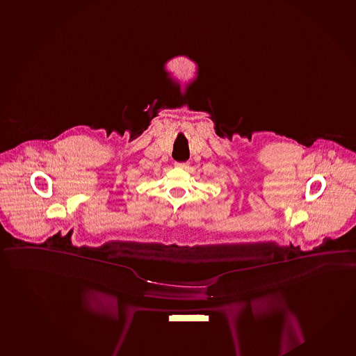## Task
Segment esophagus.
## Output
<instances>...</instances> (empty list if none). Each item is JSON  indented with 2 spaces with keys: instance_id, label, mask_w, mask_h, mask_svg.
<instances>
[{
  "instance_id": "1",
  "label": "esophagus",
  "mask_w": 356,
  "mask_h": 356,
  "mask_svg": "<svg viewBox=\"0 0 356 356\" xmlns=\"http://www.w3.org/2000/svg\"><path fill=\"white\" fill-rule=\"evenodd\" d=\"M175 166L179 167V168H188L189 167V163L188 162H176L175 163Z\"/></svg>"
}]
</instances>
